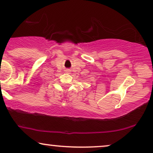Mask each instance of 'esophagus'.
Wrapping results in <instances>:
<instances>
[{
    "mask_svg": "<svg viewBox=\"0 0 153 153\" xmlns=\"http://www.w3.org/2000/svg\"><path fill=\"white\" fill-rule=\"evenodd\" d=\"M70 70H66V72H70Z\"/></svg>",
    "mask_w": 153,
    "mask_h": 153,
    "instance_id": "1",
    "label": "esophagus"
}]
</instances>
